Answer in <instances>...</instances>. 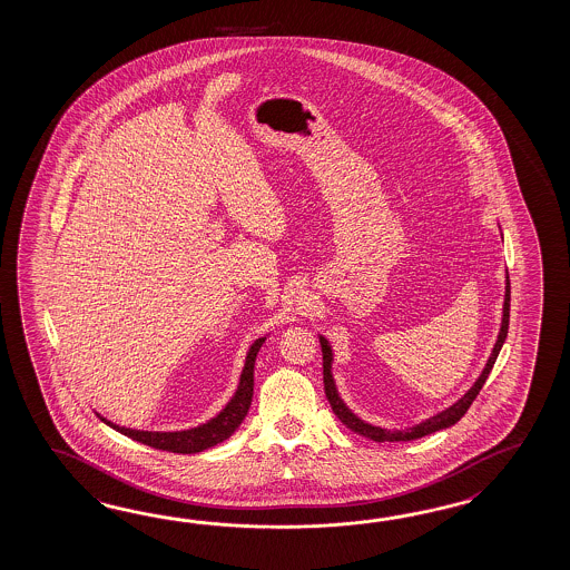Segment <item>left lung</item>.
Listing matches in <instances>:
<instances>
[{
  "label": "left lung",
  "mask_w": 570,
  "mask_h": 570,
  "mask_svg": "<svg viewBox=\"0 0 570 570\" xmlns=\"http://www.w3.org/2000/svg\"><path fill=\"white\" fill-rule=\"evenodd\" d=\"M509 302H511V285H509L508 277L501 332H499L495 348L491 352V356H489V361H487V366H484L483 373H481V376L476 379V383L471 387V391H469L462 400L456 401L452 407H449L446 412L438 413L434 417L425 420V422H422L420 425H415V428H407V430H383V428L364 424L363 420H358V417H356V415H354V413H352L351 410L342 403V400L338 397V391L334 387L332 373H330V368H332V351H330L326 340L320 338V342H322V354H324V391H326V397L327 401H330L332 412L336 413L340 422L346 425V428H351L352 432H356V434H361V436L364 438H371V440H375V442H407V440H417V438L434 434L438 430H444V428H450V425L456 424V422L461 420L462 415L469 412V407L473 405V401L476 400L479 391L483 389L484 381H487V376L491 373V368H493V364H495L497 356H499V351H501L503 342L508 338Z\"/></svg>",
  "instance_id": "1"
}]
</instances>
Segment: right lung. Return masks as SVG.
<instances>
[{
	"instance_id": "1",
	"label": "right lung",
	"mask_w": 570,
	"mask_h": 570,
	"mask_svg": "<svg viewBox=\"0 0 570 570\" xmlns=\"http://www.w3.org/2000/svg\"><path fill=\"white\" fill-rule=\"evenodd\" d=\"M263 342H265V338H258L250 346L236 395L224 407V412H219L218 417H214L207 424L194 428V430H185V432H140V430H130V428L111 424V422H106L104 417H101V422L111 425L124 436L132 438L136 442H142L146 446L177 452V454H195V452H202V450L209 449V446H216V444L224 442L226 438L234 434V430L243 424V420L248 413L250 401H253V389H255L256 354L261 351Z\"/></svg>"
}]
</instances>
